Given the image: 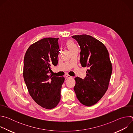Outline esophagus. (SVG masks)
<instances>
[{"instance_id":"obj_1","label":"esophagus","mask_w":133,"mask_h":133,"mask_svg":"<svg viewBox=\"0 0 133 133\" xmlns=\"http://www.w3.org/2000/svg\"><path fill=\"white\" fill-rule=\"evenodd\" d=\"M65 77H67V78H71V77H72L71 76H69V75H65Z\"/></svg>"}]
</instances>
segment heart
Here are the masks:
<instances>
[{
  "label": "heart",
  "instance_id": "b5f03b06",
  "mask_svg": "<svg viewBox=\"0 0 133 133\" xmlns=\"http://www.w3.org/2000/svg\"><path fill=\"white\" fill-rule=\"evenodd\" d=\"M67 46L68 47V48L70 49V50L77 48L76 46L74 44V43L71 41H69L67 42Z\"/></svg>",
  "mask_w": 133,
  "mask_h": 133
}]
</instances>
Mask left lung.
Returning <instances> with one entry per match:
<instances>
[{
    "label": "left lung",
    "instance_id": "8db88e82",
    "mask_svg": "<svg viewBox=\"0 0 133 133\" xmlns=\"http://www.w3.org/2000/svg\"><path fill=\"white\" fill-rule=\"evenodd\" d=\"M81 48L80 62L88 68L84 79L76 77L74 89L78 101L84 105L96 104L107 91L112 72L109 53L99 41L87 35H74Z\"/></svg>",
    "mask_w": 133,
    "mask_h": 133
}]
</instances>
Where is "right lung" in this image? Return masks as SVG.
Instances as JSON below:
<instances>
[{"label":"right lung","mask_w":133,"mask_h":133,"mask_svg":"<svg viewBox=\"0 0 133 133\" xmlns=\"http://www.w3.org/2000/svg\"><path fill=\"white\" fill-rule=\"evenodd\" d=\"M58 38H45L31 45L24 59L23 76L28 92L41 107L51 109L61 100L64 77L49 74L51 66L58 64Z\"/></svg>","instance_id":"add662e5"}]
</instances>
